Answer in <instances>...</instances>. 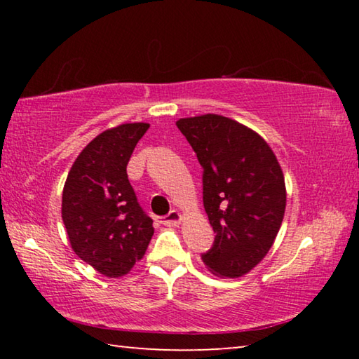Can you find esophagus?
<instances>
[{"instance_id": "34e87169", "label": "esophagus", "mask_w": 359, "mask_h": 359, "mask_svg": "<svg viewBox=\"0 0 359 359\" xmlns=\"http://www.w3.org/2000/svg\"><path fill=\"white\" fill-rule=\"evenodd\" d=\"M180 222H182V215L177 210H171L166 217H163L161 220V223L166 224V226H179Z\"/></svg>"}]
</instances>
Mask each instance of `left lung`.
<instances>
[{"label":"left lung","mask_w":359,"mask_h":359,"mask_svg":"<svg viewBox=\"0 0 359 359\" xmlns=\"http://www.w3.org/2000/svg\"><path fill=\"white\" fill-rule=\"evenodd\" d=\"M203 166L204 209L215 242L203 263L222 278H238L271 250L287 208L277 156L257 131L218 114L175 121Z\"/></svg>","instance_id":"8db88e82"}]
</instances>
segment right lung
<instances>
[{"label": "right lung", "instance_id": "right-lung-1", "mask_svg": "<svg viewBox=\"0 0 359 359\" xmlns=\"http://www.w3.org/2000/svg\"><path fill=\"white\" fill-rule=\"evenodd\" d=\"M149 123H123L85 145L66 177L62 218L71 248L100 274L118 278L141 261L154 222L137 204L126 166Z\"/></svg>", "mask_w": 359, "mask_h": 359}]
</instances>
